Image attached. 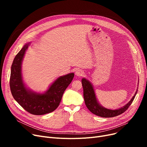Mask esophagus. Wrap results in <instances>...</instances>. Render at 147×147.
Segmentation results:
<instances>
[{"instance_id": "34e87169", "label": "esophagus", "mask_w": 147, "mask_h": 147, "mask_svg": "<svg viewBox=\"0 0 147 147\" xmlns=\"http://www.w3.org/2000/svg\"><path fill=\"white\" fill-rule=\"evenodd\" d=\"M75 74L78 77L82 76L84 74V71L82 70V69H78V70H76Z\"/></svg>"}]
</instances>
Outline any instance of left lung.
Instances as JSON below:
<instances>
[{
	"mask_svg": "<svg viewBox=\"0 0 147 147\" xmlns=\"http://www.w3.org/2000/svg\"><path fill=\"white\" fill-rule=\"evenodd\" d=\"M82 86L83 88V96L84 102L89 110L93 114L102 117H113L117 116L126 111L132 103L134 99L137 94L138 89L135 95L130 99V101L123 107L116 110H110L106 109L100 104L95 95V90L92 83L89 80L85 78L82 79Z\"/></svg>",
	"mask_w": 147,
	"mask_h": 147,
	"instance_id": "left-lung-1",
	"label": "left lung"
}]
</instances>
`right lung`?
Instances as JSON below:
<instances>
[{
  "label": "right lung",
  "instance_id": "1",
  "mask_svg": "<svg viewBox=\"0 0 147 147\" xmlns=\"http://www.w3.org/2000/svg\"><path fill=\"white\" fill-rule=\"evenodd\" d=\"M30 43H26L15 56L11 66L10 89L12 95L24 110L34 115L53 111L59 106L65 90L73 80V73L60 76L44 93H37L27 88L22 76L23 58Z\"/></svg>",
  "mask_w": 147,
  "mask_h": 147
}]
</instances>
